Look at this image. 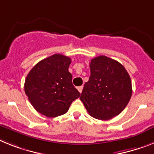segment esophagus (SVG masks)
<instances>
[{
  "label": "esophagus",
  "instance_id": "34e87169",
  "mask_svg": "<svg viewBox=\"0 0 154 154\" xmlns=\"http://www.w3.org/2000/svg\"><path fill=\"white\" fill-rule=\"evenodd\" d=\"M77 90H78V91H79L80 93L82 92V90H83V86H80V87L77 88Z\"/></svg>",
  "mask_w": 154,
  "mask_h": 154
}]
</instances>
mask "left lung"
<instances>
[{"label": "left lung", "instance_id": "obj_1", "mask_svg": "<svg viewBox=\"0 0 154 154\" xmlns=\"http://www.w3.org/2000/svg\"><path fill=\"white\" fill-rule=\"evenodd\" d=\"M90 70L80 99L91 117L109 120L120 114L131 99L130 76L123 65L105 55L91 59Z\"/></svg>", "mask_w": 154, "mask_h": 154}]
</instances>
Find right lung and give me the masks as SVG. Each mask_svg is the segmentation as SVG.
Returning <instances> with one entry per match:
<instances>
[{"label": "right lung", "instance_id": "obj_1", "mask_svg": "<svg viewBox=\"0 0 154 154\" xmlns=\"http://www.w3.org/2000/svg\"><path fill=\"white\" fill-rule=\"evenodd\" d=\"M70 58L55 54L37 63L25 80L26 95L33 108L47 117L66 113L81 94L72 84Z\"/></svg>", "mask_w": 154, "mask_h": 154}]
</instances>
